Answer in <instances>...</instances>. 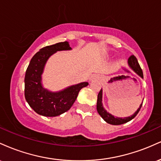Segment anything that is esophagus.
<instances>
[{
	"instance_id": "34e87169",
	"label": "esophagus",
	"mask_w": 161,
	"mask_h": 161,
	"mask_svg": "<svg viewBox=\"0 0 161 161\" xmlns=\"http://www.w3.org/2000/svg\"><path fill=\"white\" fill-rule=\"evenodd\" d=\"M94 79V76H92L91 78H90V81H92Z\"/></svg>"
}]
</instances>
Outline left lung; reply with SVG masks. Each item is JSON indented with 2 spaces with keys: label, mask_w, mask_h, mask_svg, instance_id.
Segmentation results:
<instances>
[{
  "label": "left lung",
  "mask_w": 161,
  "mask_h": 161,
  "mask_svg": "<svg viewBox=\"0 0 161 161\" xmlns=\"http://www.w3.org/2000/svg\"><path fill=\"white\" fill-rule=\"evenodd\" d=\"M128 64L129 66L132 68V69L134 70L135 73H137V74L139 75L140 77L143 78V72H142V69L140 67L139 64H138L137 58L134 56V55H132V56L129 57L128 60ZM102 88L101 89V91L99 92L98 95H97V113L99 114V115L101 116V117L104 119V120L107 123H109V124L112 125H121L123 124V123H127V122L132 120L134 117H136V116L137 115L138 113L139 112L140 109H141L142 106V102L141 104H140L139 108H138V110L135 112L133 115L128 116V117H115L114 116H113L112 114H109V113L104 108L102 104Z\"/></svg>",
  "instance_id": "1"
}]
</instances>
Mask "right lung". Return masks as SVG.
I'll return each instance as SVG.
<instances>
[{"label": "right lung", "instance_id": "right-lung-1", "mask_svg": "<svg viewBox=\"0 0 161 161\" xmlns=\"http://www.w3.org/2000/svg\"><path fill=\"white\" fill-rule=\"evenodd\" d=\"M71 49L69 42H59L40 49L31 59L24 80L25 97L38 114L57 116L66 112L74 104L79 91L88 85L86 82H81L57 92L49 91L42 86V75L49 57L57 51Z\"/></svg>", "mask_w": 161, "mask_h": 161}]
</instances>
